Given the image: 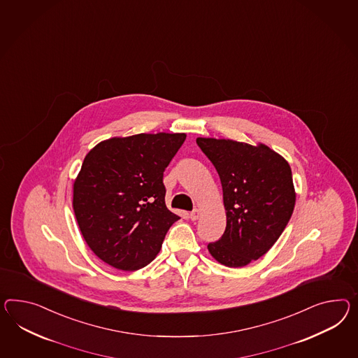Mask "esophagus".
Wrapping results in <instances>:
<instances>
[{
	"label": "esophagus",
	"instance_id": "esophagus-1",
	"mask_svg": "<svg viewBox=\"0 0 358 358\" xmlns=\"http://www.w3.org/2000/svg\"><path fill=\"white\" fill-rule=\"evenodd\" d=\"M200 215H201V211L199 210V209H193V210L189 213V218L192 220H199Z\"/></svg>",
	"mask_w": 358,
	"mask_h": 358
}]
</instances>
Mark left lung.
I'll return each mask as SVG.
<instances>
[{
    "mask_svg": "<svg viewBox=\"0 0 358 358\" xmlns=\"http://www.w3.org/2000/svg\"><path fill=\"white\" fill-rule=\"evenodd\" d=\"M220 175L226 210L223 236L208 245L227 267H244L264 256L285 231L296 203L291 166L262 143L197 138Z\"/></svg>",
    "mask_w": 358,
    "mask_h": 358,
    "instance_id": "left-lung-1",
    "label": "left lung"
}]
</instances>
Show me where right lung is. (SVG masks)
<instances>
[{"mask_svg":"<svg viewBox=\"0 0 358 358\" xmlns=\"http://www.w3.org/2000/svg\"><path fill=\"white\" fill-rule=\"evenodd\" d=\"M185 138L115 136L87 153L73 180V213L85 243L108 265L124 271L145 267L180 218L166 208L162 179Z\"/></svg>","mask_w":358,"mask_h":358,"instance_id":"right-lung-1","label":"right lung"}]
</instances>
